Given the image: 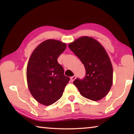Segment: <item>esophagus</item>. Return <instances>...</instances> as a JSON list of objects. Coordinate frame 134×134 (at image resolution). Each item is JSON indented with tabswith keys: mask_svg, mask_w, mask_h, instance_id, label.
<instances>
[{
	"mask_svg": "<svg viewBox=\"0 0 134 134\" xmlns=\"http://www.w3.org/2000/svg\"><path fill=\"white\" fill-rule=\"evenodd\" d=\"M76 79V76H72V77H71V78H70V80H71V81H73L74 80H75V79Z\"/></svg>",
	"mask_w": 134,
	"mask_h": 134,
	"instance_id": "1",
	"label": "esophagus"
}]
</instances>
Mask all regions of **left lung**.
<instances>
[{
  "label": "left lung",
  "mask_w": 134,
  "mask_h": 134,
  "mask_svg": "<svg viewBox=\"0 0 134 134\" xmlns=\"http://www.w3.org/2000/svg\"><path fill=\"white\" fill-rule=\"evenodd\" d=\"M86 69L83 80L77 79L74 85L83 97L100 100L109 92L113 83V67L105 48L94 38L83 36L69 45Z\"/></svg>",
  "instance_id": "left-lung-1"
}]
</instances>
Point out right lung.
Listing matches in <instances>:
<instances>
[{
    "label": "right lung",
    "instance_id": "add662e5",
    "mask_svg": "<svg viewBox=\"0 0 134 134\" xmlns=\"http://www.w3.org/2000/svg\"><path fill=\"white\" fill-rule=\"evenodd\" d=\"M66 47L59 40H45L29 57L26 68L28 87L34 98L42 105H51L60 99L70 80L57 62Z\"/></svg>",
    "mask_w": 134,
    "mask_h": 134
}]
</instances>
